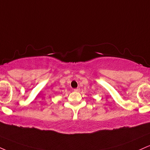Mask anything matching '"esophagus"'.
<instances>
[{
	"label": "esophagus",
	"instance_id": "esophagus-1",
	"mask_svg": "<svg viewBox=\"0 0 150 150\" xmlns=\"http://www.w3.org/2000/svg\"><path fill=\"white\" fill-rule=\"evenodd\" d=\"M74 91H77H77H80V89H78V88H77V89H74Z\"/></svg>",
	"mask_w": 150,
	"mask_h": 150
}]
</instances>
